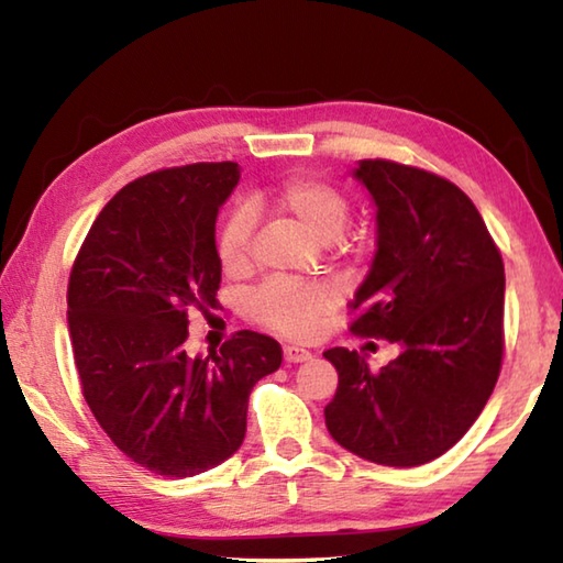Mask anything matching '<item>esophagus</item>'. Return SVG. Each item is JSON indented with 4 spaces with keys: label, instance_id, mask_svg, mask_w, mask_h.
I'll list each match as a JSON object with an SVG mask.
<instances>
[{
    "label": "esophagus",
    "instance_id": "esophagus-1",
    "mask_svg": "<svg viewBox=\"0 0 563 563\" xmlns=\"http://www.w3.org/2000/svg\"><path fill=\"white\" fill-rule=\"evenodd\" d=\"M283 357H285V362H288V365H295V362L310 360L312 352L305 350V347H298V345H288L283 350Z\"/></svg>",
    "mask_w": 563,
    "mask_h": 563
}]
</instances>
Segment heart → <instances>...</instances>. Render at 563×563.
Wrapping results in <instances>:
<instances>
[{
	"instance_id": "heart-1",
	"label": "heart",
	"mask_w": 563,
	"mask_h": 563,
	"mask_svg": "<svg viewBox=\"0 0 563 563\" xmlns=\"http://www.w3.org/2000/svg\"><path fill=\"white\" fill-rule=\"evenodd\" d=\"M273 206L298 223L316 241L330 243L345 231L350 218L347 198L320 178L295 176L273 190ZM255 211L247 203L235 206L218 235V258L228 273H243L251 265ZM330 292L318 285L271 280L255 292L251 312L261 325L280 335L305 338L316 330L320 312L328 308Z\"/></svg>"
}]
</instances>
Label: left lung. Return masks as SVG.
Returning a JSON list of instances; mask_svg holds the SVG:
<instances>
[{
	"label": "left lung",
	"instance_id": "obj_1",
	"mask_svg": "<svg viewBox=\"0 0 563 563\" xmlns=\"http://www.w3.org/2000/svg\"><path fill=\"white\" fill-rule=\"evenodd\" d=\"M377 206V251L350 302L352 332L395 342L373 373L332 347L338 393L325 424L340 446L385 466H419L462 440L497 385L504 352V263L464 190L395 161L352 170Z\"/></svg>",
	"mask_w": 563,
	"mask_h": 563
}]
</instances>
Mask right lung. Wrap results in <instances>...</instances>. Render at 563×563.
<instances>
[{"label": "right lung", "instance_id": "1", "mask_svg": "<svg viewBox=\"0 0 563 563\" xmlns=\"http://www.w3.org/2000/svg\"><path fill=\"white\" fill-rule=\"evenodd\" d=\"M241 178L233 161L166 168L103 206L69 278V338L84 399L119 450L164 476H194L238 452L247 397L283 350L235 332L186 355L188 312L216 308V221Z\"/></svg>", "mask_w": 563, "mask_h": 563}]
</instances>
